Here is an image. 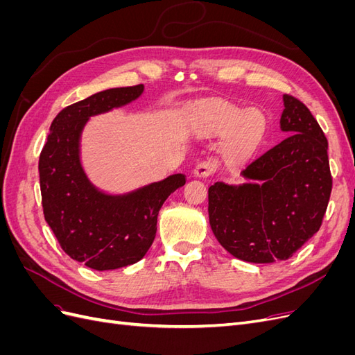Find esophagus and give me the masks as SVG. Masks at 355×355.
Returning <instances> with one entry per match:
<instances>
[{
    "label": "esophagus",
    "mask_w": 355,
    "mask_h": 355,
    "mask_svg": "<svg viewBox=\"0 0 355 355\" xmlns=\"http://www.w3.org/2000/svg\"><path fill=\"white\" fill-rule=\"evenodd\" d=\"M218 168V164L214 163V161L211 159H206V161H201V163H198L196 166V170H194V175L197 178H207L210 175H213L214 171H216Z\"/></svg>",
    "instance_id": "esophagus-1"
}]
</instances>
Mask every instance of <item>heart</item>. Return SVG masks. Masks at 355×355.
Segmentation results:
<instances>
[{"mask_svg":"<svg viewBox=\"0 0 355 355\" xmlns=\"http://www.w3.org/2000/svg\"><path fill=\"white\" fill-rule=\"evenodd\" d=\"M198 127L210 135H222L232 128L230 149L234 154H244L259 142L265 130V116L259 111H245L232 105H218L202 111Z\"/></svg>","mask_w":355,"mask_h":355,"instance_id":"obj_1","label":"heart"}]
</instances>
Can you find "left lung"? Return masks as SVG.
Masks as SVG:
<instances>
[{
    "instance_id": "8db88e82",
    "label": "left lung",
    "mask_w": 355,
    "mask_h": 355,
    "mask_svg": "<svg viewBox=\"0 0 355 355\" xmlns=\"http://www.w3.org/2000/svg\"><path fill=\"white\" fill-rule=\"evenodd\" d=\"M288 136L241 170L259 184L209 188L210 227L237 259L272 263L292 257L320 230L331 192L327 139L306 106L284 94Z\"/></svg>"
}]
</instances>
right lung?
<instances>
[{"label":"right lung","instance_id":"add662e5","mask_svg":"<svg viewBox=\"0 0 355 355\" xmlns=\"http://www.w3.org/2000/svg\"><path fill=\"white\" fill-rule=\"evenodd\" d=\"M144 85L96 93L63 108L53 120L40 155L42 211L68 256L96 271L136 263L149 250L158 211L171 192L184 187L185 175L130 192L108 196L96 189L80 163V136L93 115L137 99Z\"/></svg>","mask_w":355,"mask_h":355}]
</instances>
